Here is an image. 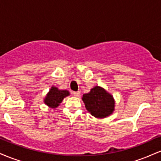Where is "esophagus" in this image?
<instances>
[{
    "label": "esophagus",
    "instance_id": "obj_1",
    "mask_svg": "<svg viewBox=\"0 0 161 161\" xmlns=\"http://www.w3.org/2000/svg\"><path fill=\"white\" fill-rule=\"evenodd\" d=\"M79 94H80V92H73V95L75 96V97H78V96L79 95Z\"/></svg>",
    "mask_w": 161,
    "mask_h": 161
}]
</instances>
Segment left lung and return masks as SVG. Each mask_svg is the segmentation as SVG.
Listing matches in <instances>:
<instances>
[{
  "label": "left lung",
  "instance_id": "8db88e82",
  "mask_svg": "<svg viewBox=\"0 0 161 161\" xmlns=\"http://www.w3.org/2000/svg\"><path fill=\"white\" fill-rule=\"evenodd\" d=\"M82 101L87 110L95 117H106L114 110V101L112 95L101 87L95 86L89 93L84 94Z\"/></svg>",
  "mask_w": 161,
  "mask_h": 161
}]
</instances>
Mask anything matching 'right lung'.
<instances>
[{"instance_id": "1", "label": "right lung", "mask_w": 161, "mask_h": 161, "mask_svg": "<svg viewBox=\"0 0 161 161\" xmlns=\"http://www.w3.org/2000/svg\"><path fill=\"white\" fill-rule=\"evenodd\" d=\"M69 95L66 90H59L56 87H52L46 96L45 103L49 107L55 108L62 102L63 99Z\"/></svg>"}]
</instances>
